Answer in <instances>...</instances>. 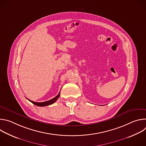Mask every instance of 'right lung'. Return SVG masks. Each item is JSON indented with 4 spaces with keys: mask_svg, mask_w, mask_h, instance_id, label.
Listing matches in <instances>:
<instances>
[{
    "mask_svg": "<svg viewBox=\"0 0 146 146\" xmlns=\"http://www.w3.org/2000/svg\"><path fill=\"white\" fill-rule=\"evenodd\" d=\"M60 96V92L58 94V95L55 96V98H54L53 99L50 100H48V101H46V102H35L33 101H32L29 99H28V100H29L31 102H32L33 104H34V105H36V106H48V105H52V104H53L54 103H55L56 100L59 98Z\"/></svg>",
    "mask_w": 146,
    "mask_h": 146,
    "instance_id": "obj_1",
    "label": "right lung"
}]
</instances>
